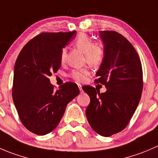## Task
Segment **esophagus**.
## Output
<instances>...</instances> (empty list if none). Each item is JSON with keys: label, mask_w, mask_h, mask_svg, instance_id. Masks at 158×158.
Returning a JSON list of instances; mask_svg holds the SVG:
<instances>
[{"label": "esophagus", "mask_w": 158, "mask_h": 158, "mask_svg": "<svg viewBox=\"0 0 158 158\" xmlns=\"http://www.w3.org/2000/svg\"><path fill=\"white\" fill-rule=\"evenodd\" d=\"M79 91H80V93H83V90H82V85H79Z\"/></svg>", "instance_id": "34e87169"}]
</instances>
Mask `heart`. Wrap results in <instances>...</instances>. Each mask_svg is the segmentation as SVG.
Listing matches in <instances>:
<instances>
[{"instance_id":"heart-1","label":"heart","mask_w":158,"mask_h":158,"mask_svg":"<svg viewBox=\"0 0 158 158\" xmlns=\"http://www.w3.org/2000/svg\"><path fill=\"white\" fill-rule=\"evenodd\" d=\"M74 45L79 51L85 53V57L86 62L92 66H96L99 65L102 62L103 58V50L99 45H94L90 40V38L85 34H81L74 42ZM66 50H62L61 53V62L63 63L66 58ZM89 75L86 69H81L74 70L72 73V77L76 82H82L86 79L87 76Z\"/></svg>"}]
</instances>
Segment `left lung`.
<instances>
[{"mask_svg":"<svg viewBox=\"0 0 158 158\" xmlns=\"http://www.w3.org/2000/svg\"><path fill=\"white\" fill-rule=\"evenodd\" d=\"M103 58L96 72V83L105 85L100 93L93 86H83L90 102L87 120L95 132L110 137L123 131L132 118L141 97L143 72L138 54L131 42L113 31H99Z\"/></svg>","mask_w":158,"mask_h":158,"instance_id":"obj_1","label":"left lung"}]
</instances>
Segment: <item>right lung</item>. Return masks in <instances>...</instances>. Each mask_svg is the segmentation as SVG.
<instances>
[{"label": "right lung", "instance_id": "right-lung-1", "mask_svg": "<svg viewBox=\"0 0 158 158\" xmlns=\"http://www.w3.org/2000/svg\"><path fill=\"white\" fill-rule=\"evenodd\" d=\"M76 35V31L42 33L18 55L12 96L21 123L34 134L45 135L54 131L66 106L79 94L73 82H65L55 91L48 79L59 69L62 48Z\"/></svg>", "mask_w": 158, "mask_h": 158}]
</instances>
